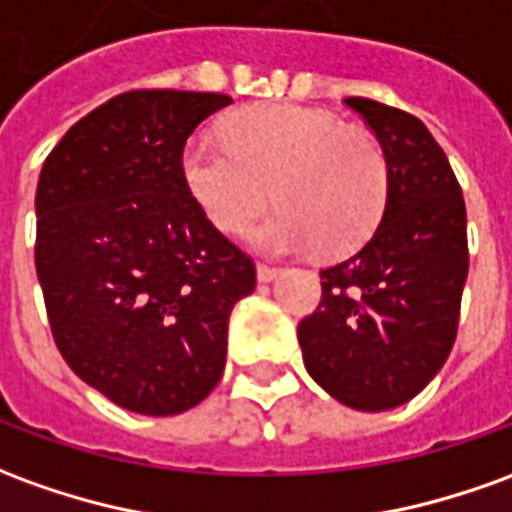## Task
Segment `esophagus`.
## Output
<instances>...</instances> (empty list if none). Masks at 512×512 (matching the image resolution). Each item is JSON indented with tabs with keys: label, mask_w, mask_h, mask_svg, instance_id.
Masks as SVG:
<instances>
[{
	"label": "esophagus",
	"mask_w": 512,
	"mask_h": 512,
	"mask_svg": "<svg viewBox=\"0 0 512 512\" xmlns=\"http://www.w3.org/2000/svg\"><path fill=\"white\" fill-rule=\"evenodd\" d=\"M280 274V268L266 266V263H257V282H271Z\"/></svg>",
	"instance_id": "1"
}]
</instances>
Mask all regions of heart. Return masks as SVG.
Segmentation results:
<instances>
[{
  "instance_id": "obj_1",
  "label": "heart",
  "mask_w": 512,
  "mask_h": 512,
  "mask_svg": "<svg viewBox=\"0 0 512 512\" xmlns=\"http://www.w3.org/2000/svg\"><path fill=\"white\" fill-rule=\"evenodd\" d=\"M182 182L207 221L238 235L268 202L280 210L249 230L271 252L346 255L377 230L388 202V163L363 130L299 105H260L227 121V144L196 135L182 152Z\"/></svg>"
}]
</instances>
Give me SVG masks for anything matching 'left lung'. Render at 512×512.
Returning <instances> with one entry per match:
<instances>
[{
    "label": "left lung",
    "instance_id": "1",
    "mask_svg": "<svg viewBox=\"0 0 512 512\" xmlns=\"http://www.w3.org/2000/svg\"><path fill=\"white\" fill-rule=\"evenodd\" d=\"M374 130L388 202L357 255L321 271V305L299 324L307 374L363 413L410 402L452 352L468 277L466 202L432 132L405 110L343 99Z\"/></svg>",
    "mask_w": 512,
    "mask_h": 512
}]
</instances>
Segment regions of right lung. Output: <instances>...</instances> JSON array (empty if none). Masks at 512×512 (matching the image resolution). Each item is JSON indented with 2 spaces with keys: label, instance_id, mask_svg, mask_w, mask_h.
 <instances>
[{
  "label": "right lung",
  "instance_id": "obj_1",
  "mask_svg": "<svg viewBox=\"0 0 512 512\" xmlns=\"http://www.w3.org/2000/svg\"><path fill=\"white\" fill-rule=\"evenodd\" d=\"M232 99L130 91L91 110L46 157L35 271L71 371L113 405L177 416L216 388L227 324L255 263L182 182L191 132Z\"/></svg>",
  "mask_w": 512,
  "mask_h": 512
}]
</instances>
